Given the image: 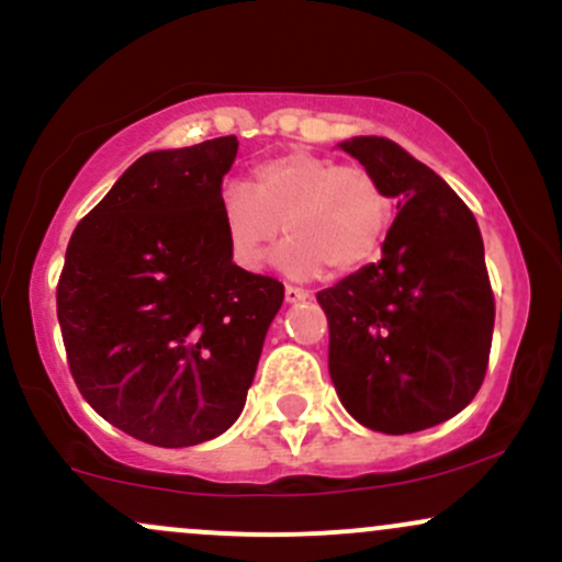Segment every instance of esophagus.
<instances>
[{
	"label": "esophagus",
	"mask_w": 562,
	"mask_h": 562,
	"mask_svg": "<svg viewBox=\"0 0 562 562\" xmlns=\"http://www.w3.org/2000/svg\"><path fill=\"white\" fill-rule=\"evenodd\" d=\"M283 297H286L289 305H294V302L311 300V292H305V289H297V286H286L283 289Z\"/></svg>",
	"instance_id": "34e87169"
}]
</instances>
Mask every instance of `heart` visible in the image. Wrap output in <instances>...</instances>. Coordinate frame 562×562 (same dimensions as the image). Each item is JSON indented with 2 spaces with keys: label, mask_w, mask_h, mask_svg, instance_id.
<instances>
[{
  "label": "heart",
  "mask_w": 562,
  "mask_h": 562,
  "mask_svg": "<svg viewBox=\"0 0 562 562\" xmlns=\"http://www.w3.org/2000/svg\"><path fill=\"white\" fill-rule=\"evenodd\" d=\"M217 206L231 260L241 270H260L283 223L289 238L273 262L292 279H315L326 265L356 273L380 257L393 223L374 175L300 148L255 164L249 186L225 182Z\"/></svg>",
  "instance_id": "obj_1"
}]
</instances>
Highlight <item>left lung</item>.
Segmentation results:
<instances>
[{"instance_id": "8db88e82", "label": "left lung", "mask_w": 562, "mask_h": 562, "mask_svg": "<svg viewBox=\"0 0 562 562\" xmlns=\"http://www.w3.org/2000/svg\"><path fill=\"white\" fill-rule=\"evenodd\" d=\"M398 201L382 260L318 292L329 374L363 427L419 432L462 412L485 376L494 294L475 217L449 182L387 137L337 145Z\"/></svg>"}]
</instances>
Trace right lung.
<instances>
[{
	"label": "right lung",
	"mask_w": 562,
	"mask_h": 562,
	"mask_svg": "<svg viewBox=\"0 0 562 562\" xmlns=\"http://www.w3.org/2000/svg\"><path fill=\"white\" fill-rule=\"evenodd\" d=\"M233 135L150 150L74 231L58 321L79 393L143 443L223 435L247 403L283 286L231 260L220 188Z\"/></svg>",
	"instance_id": "right-lung-1"
}]
</instances>
